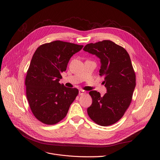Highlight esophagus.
Wrapping results in <instances>:
<instances>
[{"mask_svg": "<svg viewBox=\"0 0 160 160\" xmlns=\"http://www.w3.org/2000/svg\"><path fill=\"white\" fill-rule=\"evenodd\" d=\"M84 94V91L82 90L79 91V95H83Z\"/></svg>", "mask_w": 160, "mask_h": 160, "instance_id": "esophagus-1", "label": "esophagus"}]
</instances>
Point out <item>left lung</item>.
I'll use <instances>...</instances> for the list:
<instances>
[{
  "label": "left lung",
  "instance_id": "8db88e82",
  "mask_svg": "<svg viewBox=\"0 0 160 160\" xmlns=\"http://www.w3.org/2000/svg\"><path fill=\"white\" fill-rule=\"evenodd\" d=\"M83 50L99 58V75L105 77L107 92H89L92 105L88 108L89 118L96 124L107 126L117 122L124 115L132 100L136 76L127 51L110 40L89 43Z\"/></svg>",
  "mask_w": 160,
  "mask_h": 160
}]
</instances>
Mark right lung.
I'll list each match as a JSON object with an SVG mask.
<instances>
[{
  "instance_id": "obj_1",
  "label": "right lung",
  "mask_w": 160,
  "mask_h": 160,
  "mask_svg": "<svg viewBox=\"0 0 160 160\" xmlns=\"http://www.w3.org/2000/svg\"><path fill=\"white\" fill-rule=\"evenodd\" d=\"M83 47L55 41L34 52L25 78L26 95L32 113L41 122L53 125L62 120L77 96V89L66 88L59 80L70 58Z\"/></svg>"
}]
</instances>
